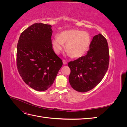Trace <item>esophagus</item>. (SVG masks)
<instances>
[{
    "label": "esophagus",
    "mask_w": 127,
    "mask_h": 127,
    "mask_svg": "<svg viewBox=\"0 0 127 127\" xmlns=\"http://www.w3.org/2000/svg\"><path fill=\"white\" fill-rule=\"evenodd\" d=\"M63 64H67V61H66V60H63Z\"/></svg>",
    "instance_id": "1"
}]
</instances>
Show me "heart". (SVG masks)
Returning <instances> with one entry per match:
<instances>
[{
  "mask_svg": "<svg viewBox=\"0 0 127 127\" xmlns=\"http://www.w3.org/2000/svg\"><path fill=\"white\" fill-rule=\"evenodd\" d=\"M52 44L57 54H59L64 48V44H66L67 55L79 58L85 54L89 48L91 36L87 32L80 30H65L60 33L59 36L53 38Z\"/></svg>",
  "mask_w": 127,
  "mask_h": 127,
  "instance_id": "b5f03b06",
  "label": "heart"
}]
</instances>
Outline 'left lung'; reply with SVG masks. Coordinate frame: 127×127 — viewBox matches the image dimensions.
Wrapping results in <instances>:
<instances>
[{"instance_id":"8db88e82","label":"left lung","mask_w":127,"mask_h":127,"mask_svg":"<svg viewBox=\"0 0 127 127\" xmlns=\"http://www.w3.org/2000/svg\"><path fill=\"white\" fill-rule=\"evenodd\" d=\"M109 58L106 39L101 34L95 35L87 54L68 63L71 86L79 92L93 89L101 82L108 69Z\"/></svg>"}]
</instances>
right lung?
I'll list each match as a JSON object with an SVG mask.
<instances>
[{
    "label": "right lung",
    "mask_w": 127,
    "mask_h": 127,
    "mask_svg": "<svg viewBox=\"0 0 127 127\" xmlns=\"http://www.w3.org/2000/svg\"><path fill=\"white\" fill-rule=\"evenodd\" d=\"M50 25L35 23L23 32L17 45V67L21 77L37 91L54 82L63 61L52 49Z\"/></svg>",
    "instance_id": "obj_1"
}]
</instances>
